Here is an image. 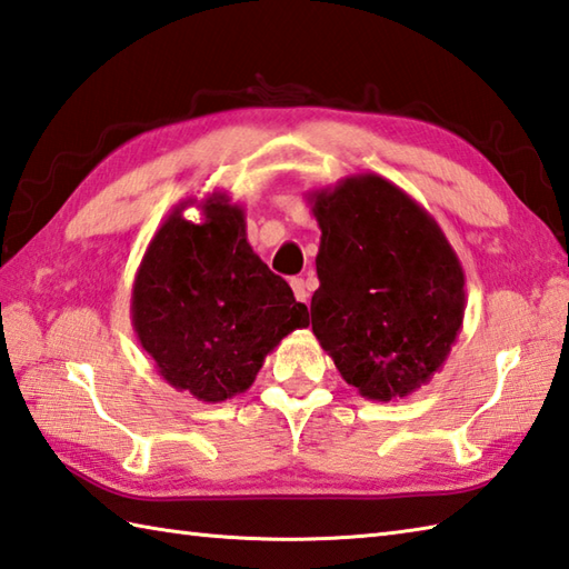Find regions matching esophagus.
Masks as SVG:
<instances>
[{
    "label": "esophagus",
    "instance_id": "obj_1",
    "mask_svg": "<svg viewBox=\"0 0 569 569\" xmlns=\"http://www.w3.org/2000/svg\"><path fill=\"white\" fill-rule=\"evenodd\" d=\"M292 292H295V297H297V301H307L309 299V289H307V282H305V277H292Z\"/></svg>",
    "mask_w": 569,
    "mask_h": 569
}]
</instances>
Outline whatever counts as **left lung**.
<instances>
[{
  "instance_id": "8db88e82",
  "label": "left lung",
  "mask_w": 569,
  "mask_h": 569,
  "mask_svg": "<svg viewBox=\"0 0 569 569\" xmlns=\"http://www.w3.org/2000/svg\"><path fill=\"white\" fill-rule=\"evenodd\" d=\"M321 228L311 329L363 398H408L445 366L463 270L442 228L396 183L356 173L309 193Z\"/></svg>"
}]
</instances>
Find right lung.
I'll return each instance as SVG.
<instances>
[{"label":"right lung","instance_id":"right-lung-1","mask_svg":"<svg viewBox=\"0 0 569 569\" xmlns=\"http://www.w3.org/2000/svg\"><path fill=\"white\" fill-rule=\"evenodd\" d=\"M179 203L144 252L132 284V327L157 373L196 400L246 392L264 356L309 327V311L246 236V211L228 193L199 203L201 223Z\"/></svg>","mask_w":569,"mask_h":569}]
</instances>
